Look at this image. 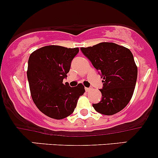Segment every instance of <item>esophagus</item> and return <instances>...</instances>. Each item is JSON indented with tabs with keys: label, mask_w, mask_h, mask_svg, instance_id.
<instances>
[{
	"label": "esophagus",
	"mask_w": 158,
	"mask_h": 158,
	"mask_svg": "<svg viewBox=\"0 0 158 158\" xmlns=\"http://www.w3.org/2000/svg\"><path fill=\"white\" fill-rule=\"evenodd\" d=\"M90 91H91L90 88H85V92H90Z\"/></svg>",
	"instance_id": "1"
}]
</instances>
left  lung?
Segmentation results:
<instances>
[{"instance_id":"obj_1","label":"left lung","mask_w":158,"mask_h":158,"mask_svg":"<svg viewBox=\"0 0 158 158\" xmlns=\"http://www.w3.org/2000/svg\"><path fill=\"white\" fill-rule=\"evenodd\" d=\"M103 78L102 99L93 104L97 112L114 115L129 104L133 94L138 69L130 50L113 42H101L81 48Z\"/></svg>"}]
</instances>
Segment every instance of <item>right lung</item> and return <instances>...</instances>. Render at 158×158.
<instances>
[{
  "label": "right lung",
  "mask_w": 158,
  "mask_h": 158,
  "mask_svg": "<svg viewBox=\"0 0 158 158\" xmlns=\"http://www.w3.org/2000/svg\"><path fill=\"white\" fill-rule=\"evenodd\" d=\"M79 51L78 48L48 45L29 56L27 77L31 98L38 109L51 118L62 119L72 114L84 94L82 83L76 87L63 83Z\"/></svg>",
  "instance_id": "right-lung-1"
}]
</instances>
